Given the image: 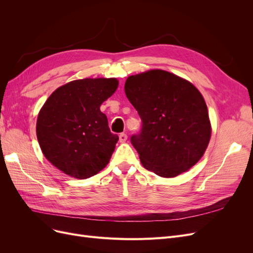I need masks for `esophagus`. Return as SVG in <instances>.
<instances>
[{"label":"esophagus","mask_w":253,"mask_h":253,"mask_svg":"<svg viewBox=\"0 0 253 253\" xmlns=\"http://www.w3.org/2000/svg\"><path fill=\"white\" fill-rule=\"evenodd\" d=\"M126 139H127V135L126 133H121L119 135V141L120 142H126Z\"/></svg>","instance_id":"34e87169"}]
</instances>
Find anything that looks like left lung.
<instances>
[{
  "label": "left lung",
  "mask_w": 253,
  "mask_h": 253,
  "mask_svg": "<svg viewBox=\"0 0 253 253\" xmlns=\"http://www.w3.org/2000/svg\"><path fill=\"white\" fill-rule=\"evenodd\" d=\"M125 91L142 122L131 143L145 169L162 177H174L202 158L211 126L207 104L192 83L153 70L129 76Z\"/></svg>",
  "instance_id": "left-lung-1"
}]
</instances>
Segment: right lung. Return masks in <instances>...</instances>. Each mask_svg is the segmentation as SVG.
I'll return each instance as SVG.
<instances>
[{"label": "right lung", "instance_id": "obj_1", "mask_svg": "<svg viewBox=\"0 0 253 253\" xmlns=\"http://www.w3.org/2000/svg\"><path fill=\"white\" fill-rule=\"evenodd\" d=\"M118 87L115 78L75 80L60 86L42 106L37 138L48 162L85 179L109 164L118 141L100 105Z\"/></svg>", "mask_w": 253, "mask_h": 253}]
</instances>
